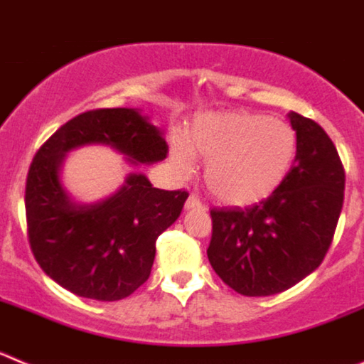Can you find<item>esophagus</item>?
I'll return each mask as SVG.
<instances>
[{"label": "esophagus", "mask_w": 364, "mask_h": 364, "mask_svg": "<svg viewBox=\"0 0 364 364\" xmlns=\"http://www.w3.org/2000/svg\"><path fill=\"white\" fill-rule=\"evenodd\" d=\"M204 208L205 205L195 195H189L188 200H186V210H204Z\"/></svg>", "instance_id": "obj_1"}]
</instances>
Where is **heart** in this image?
<instances>
[{"instance_id": "1", "label": "heart", "mask_w": 364, "mask_h": 364, "mask_svg": "<svg viewBox=\"0 0 364 364\" xmlns=\"http://www.w3.org/2000/svg\"><path fill=\"white\" fill-rule=\"evenodd\" d=\"M193 154L208 160L205 186L231 205L255 204L269 197L290 173L297 134L290 124L247 111L200 112L171 144L173 166L193 167Z\"/></svg>"}]
</instances>
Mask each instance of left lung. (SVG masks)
Listing matches in <instances>:
<instances>
[{"label": "left lung", "mask_w": 364, "mask_h": 364, "mask_svg": "<svg viewBox=\"0 0 364 364\" xmlns=\"http://www.w3.org/2000/svg\"><path fill=\"white\" fill-rule=\"evenodd\" d=\"M288 117L297 154L282 184L244 210H211L210 264L246 297L281 294L319 268L343 210L345 167L336 146L317 122Z\"/></svg>", "instance_id": "1"}]
</instances>
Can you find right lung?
<instances>
[{
    "mask_svg": "<svg viewBox=\"0 0 364 364\" xmlns=\"http://www.w3.org/2000/svg\"><path fill=\"white\" fill-rule=\"evenodd\" d=\"M85 144L111 146L134 166L166 159L167 144L136 109H95L63 124L28 167L25 211L38 264L80 297L120 301L149 279L156 239L178 218L189 193L156 189L146 175L131 173L107 200L76 204L60 169L65 153Z\"/></svg>",
    "mask_w": 364,
    "mask_h": 364,
    "instance_id": "obj_1",
    "label": "right lung"
}]
</instances>
